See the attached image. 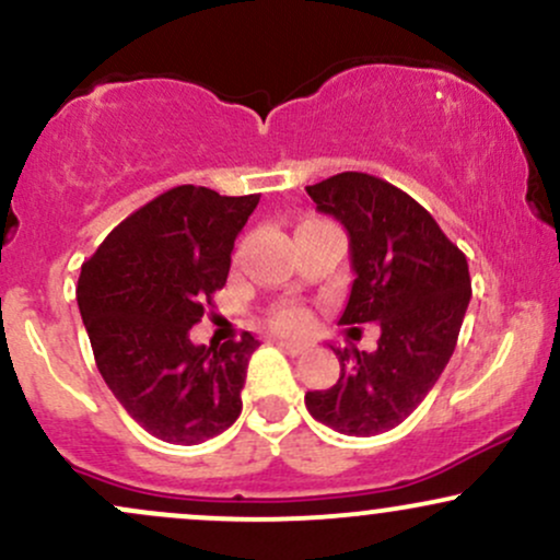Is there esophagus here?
<instances>
[{
	"label": "esophagus",
	"instance_id": "34e87169",
	"mask_svg": "<svg viewBox=\"0 0 560 560\" xmlns=\"http://www.w3.org/2000/svg\"><path fill=\"white\" fill-rule=\"evenodd\" d=\"M276 345H279L281 350H287L289 355H302V352L311 350V345L298 342V339H276Z\"/></svg>",
	"mask_w": 560,
	"mask_h": 560
}]
</instances>
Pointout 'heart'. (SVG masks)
<instances>
[{
    "label": "heart",
    "mask_w": 560,
    "mask_h": 560,
    "mask_svg": "<svg viewBox=\"0 0 560 560\" xmlns=\"http://www.w3.org/2000/svg\"><path fill=\"white\" fill-rule=\"evenodd\" d=\"M305 311H302L300 305H294V302H281V305H273L271 311H268V324L279 331L300 329V326L305 324Z\"/></svg>",
    "instance_id": "obj_1"
}]
</instances>
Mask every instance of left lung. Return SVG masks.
Masks as SVG:
<instances>
[{
  "mask_svg": "<svg viewBox=\"0 0 560 560\" xmlns=\"http://www.w3.org/2000/svg\"><path fill=\"white\" fill-rule=\"evenodd\" d=\"M320 213L350 234V300L342 326L378 324L374 352L337 350L339 378L307 392L311 416L334 432L374 436L419 408L453 355L471 300L466 255L413 197L369 173L305 186Z\"/></svg>",
  "mask_w": 560,
  "mask_h": 560,
  "instance_id": "left-lung-1",
  "label": "left lung"
}]
</instances>
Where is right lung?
Here are the masks:
<instances>
[{"label": "right lung", "instance_id": "obj_1", "mask_svg": "<svg viewBox=\"0 0 560 560\" xmlns=\"http://www.w3.org/2000/svg\"><path fill=\"white\" fill-rule=\"evenodd\" d=\"M260 195L173 186L120 221L81 266L79 298L96 369L133 421L171 445H199L242 413L249 331L221 347L189 329L226 284L231 249Z\"/></svg>", "mask_w": 560, "mask_h": 560}]
</instances>
